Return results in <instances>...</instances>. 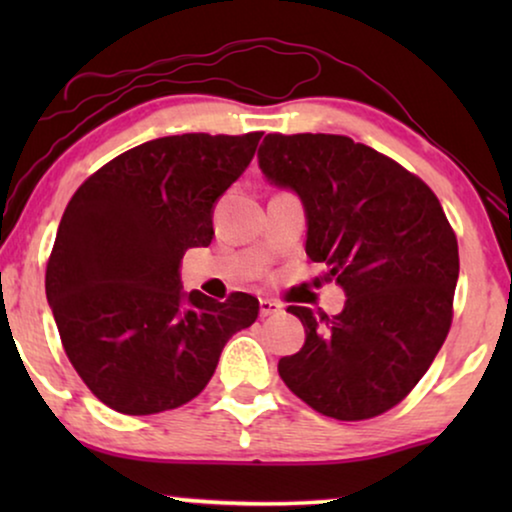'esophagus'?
<instances>
[{"label":"esophagus","mask_w":512,"mask_h":512,"mask_svg":"<svg viewBox=\"0 0 512 512\" xmlns=\"http://www.w3.org/2000/svg\"><path fill=\"white\" fill-rule=\"evenodd\" d=\"M261 317H270V314H277L279 310H282V305L279 303H275V300H270V298H261Z\"/></svg>","instance_id":"esophagus-1"}]
</instances>
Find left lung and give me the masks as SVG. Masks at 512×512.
Wrapping results in <instances>:
<instances>
[{
    "instance_id": "1",
    "label": "left lung",
    "mask_w": 512,
    "mask_h": 512,
    "mask_svg": "<svg viewBox=\"0 0 512 512\" xmlns=\"http://www.w3.org/2000/svg\"><path fill=\"white\" fill-rule=\"evenodd\" d=\"M258 163L300 195L307 258L347 296L335 317L286 307L303 321L305 345L279 359V377L326 417L382 415L415 389L450 333L457 235L417 174L345 135L272 132Z\"/></svg>"
}]
</instances>
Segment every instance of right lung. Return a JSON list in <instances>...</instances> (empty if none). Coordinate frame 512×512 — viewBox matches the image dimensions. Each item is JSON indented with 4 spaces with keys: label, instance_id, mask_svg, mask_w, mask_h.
Returning <instances> with one entry per match:
<instances>
[{
    "label": "right lung",
    "instance_id": "right-lung-1",
    "mask_svg": "<svg viewBox=\"0 0 512 512\" xmlns=\"http://www.w3.org/2000/svg\"><path fill=\"white\" fill-rule=\"evenodd\" d=\"M263 132L160 137L83 181L46 263V298L67 359L111 410L156 415L193 401L258 300L181 291L179 261L212 242V209Z\"/></svg>",
    "mask_w": 512,
    "mask_h": 512
}]
</instances>
